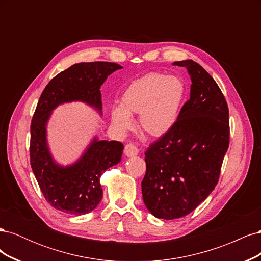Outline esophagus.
Returning a JSON list of instances; mask_svg holds the SVG:
<instances>
[{"label": "esophagus", "instance_id": "obj_1", "mask_svg": "<svg viewBox=\"0 0 261 261\" xmlns=\"http://www.w3.org/2000/svg\"><path fill=\"white\" fill-rule=\"evenodd\" d=\"M124 152H125V154L127 155V156H134V155H137L138 154L139 150H138V148L135 145L129 143V144H127V145L125 146Z\"/></svg>", "mask_w": 261, "mask_h": 261}]
</instances>
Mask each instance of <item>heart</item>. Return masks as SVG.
I'll list each match as a JSON object with an SVG mask.
<instances>
[{"instance_id":"b5f03b06","label":"heart","mask_w":261,"mask_h":261,"mask_svg":"<svg viewBox=\"0 0 261 261\" xmlns=\"http://www.w3.org/2000/svg\"><path fill=\"white\" fill-rule=\"evenodd\" d=\"M187 98V85L179 76L151 72L133 81L121 96V106L111 109V122L121 133L129 130L133 114L140 128L152 137L168 134L177 123Z\"/></svg>"}]
</instances>
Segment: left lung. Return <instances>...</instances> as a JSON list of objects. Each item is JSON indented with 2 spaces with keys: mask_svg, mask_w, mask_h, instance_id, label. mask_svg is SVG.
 I'll return each mask as SVG.
<instances>
[{
  "mask_svg": "<svg viewBox=\"0 0 261 261\" xmlns=\"http://www.w3.org/2000/svg\"><path fill=\"white\" fill-rule=\"evenodd\" d=\"M191 76V98L177 123L145 152L141 181L147 209L158 219L187 216L218 184L230 143L228 108L215 80L193 60L174 62Z\"/></svg>",
  "mask_w": 261,
  "mask_h": 261,
  "instance_id": "obj_1",
  "label": "left lung"
}]
</instances>
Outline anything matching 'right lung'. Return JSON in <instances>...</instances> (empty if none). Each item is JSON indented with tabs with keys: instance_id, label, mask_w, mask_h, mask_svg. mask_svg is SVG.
<instances>
[{
	"instance_id": "obj_1",
	"label": "right lung",
	"mask_w": 261,
	"mask_h": 261,
	"mask_svg": "<svg viewBox=\"0 0 261 261\" xmlns=\"http://www.w3.org/2000/svg\"><path fill=\"white\" fill-rule=\"evenodd\" d=\"M121 65L111 62L77 63L46 85L30 126V164L45 200L60 211L81 216L96 209L102 199L100 177L121 161L120 141L94 137L75 163L63 167L54 161L46 140V124L53 110L82 101L102 113L100 87Z\"/></svg>"
}]
</instances>
